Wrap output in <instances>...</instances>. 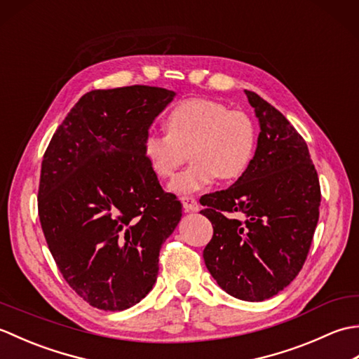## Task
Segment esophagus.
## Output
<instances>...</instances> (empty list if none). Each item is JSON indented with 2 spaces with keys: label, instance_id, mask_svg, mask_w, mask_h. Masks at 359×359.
I'll return each mask as SVG.
<instances>
[{
  "label": "esophagus",
  "instance_id": "34e87169",
  "mask_svg": "<svg viewBox=\"0 0 359 359\" xmlns=\"http://www.w3.org/2000/svg\"><path fill=\"white\" fill-rule=\"evenodd\" d=\"M182 203H184L185 211H199V203L193 196H184L182 197Z\"/></svg>",
  "mask_w": 359,
  "mask_h": 359
}]
</instances>
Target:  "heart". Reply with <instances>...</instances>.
<instances>
[{"label": "heart", "mask_w": 359, "mask_h": 359, "mask_svg": "<svg viewBox=\"0 0 359 359\" xmlns=\"http://www.w3.org/2000/svg\"><path fill=\"white\" fill-rule=\"evenodd\" d=\"M166 134L148 133L142 154L158 179H170L185 162L193 165L175 177L170 189L177 194L196 193L216 177L233 180L245 174L256 151V128L247 114L230 111L210 98H185L165 117Z\"/></svg>", "instance_id": "1"}]
</instances>
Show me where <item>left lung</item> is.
Wrapping results in <instances>:
<instances>
[{
  "label": "left lung",
  "instance_id": "1",
  "mask_svg": "<svg viewBox=\"0 0 359 359\" xmlns=\"http://www.w3.org/2000/svg\"><path fill=\"white\" fill-rule=\"evenodd\" d=\"M261 126L253 162L230 188L205 194L212 225L203 261L238 299H270L306 262L319 219L321 188L306 140L256 93L245 90Z\"/></svg>",
  "mask_w": 359,
  "mask_h": 359
}]
</instances>
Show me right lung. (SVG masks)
I'll use <instances>...</instances> for the list:
<instances>
[{
  "label": "right lung",
  "instance_id": "1",
  "mask_svg": "<svg viewBox=\"0 0 359 359\" xmlns=\"http://www.w3.org/2000/svg\"><path fill=\"white\" fill-rule=\"evenodd\" d=\"M175 93L154 86L83 95L44 152L38 216L67 284L104 311L147 296L158 253L182 217L142 154V140Z\"/></svg>",
  "mask_w": 359,
  "mask_h": 359
}]
</instances>
